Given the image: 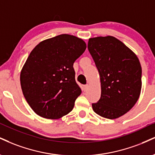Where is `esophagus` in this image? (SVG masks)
<instances>
[{
	"mask_svg": "<svg viewBox=\"0 0 155 155\" xmlns=\"http://www.w3.org/2000/svg\"><path fill=\"white\" fill-rule=\"evenodd\" d=\"M88 88H89V85H88V84L84 85V87H83V90L84 91V92H86V91H87V89H88Z\"/></svg>",
	"mask_w": 155,
	"mask_h": 155,
	"instance_id": "esophagus-1",
	"label": "esophagus"
}]
</instances>
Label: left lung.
<instances>
[{
	"mask_svg": "<svg viewBox=\"0 0 155 155\" xmlns=\"http://www.w3.org/2000/svg\"><path fill=\"white\" fill-rule=\"evenodd\" d=\"M88 50L97 68L101 97L92 108L103 118L115 119L129 111L139 97L141 66L135 53L114 37L90 38Z\"/></svg>",
	"mask_w": 155,
	"mask_h": 155,
	"instance_id": "1",
	"label": "left lung"
}]
</instances>
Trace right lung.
I'll return each instance as SVG.
<instances>
[{"instance_id":"add662e5","label":"right lung","mask_w":155,"mask_h":155,"mask_svg":"<svg viewBox=\"0 0 155 155\" xmlns=\"http://www.w3.org/2000/svg\"><path fill=\"white\" fill-rule=\"evenodd\" d=\"M86 48L81 39L63 34L42 41L31 50L20 81L24 97L36 114L58 119L72 110L81 93L73 66Z\"/></svg>"}]
</instances>
